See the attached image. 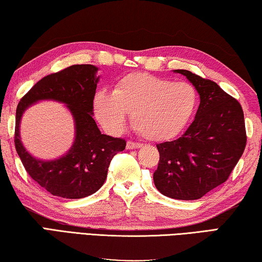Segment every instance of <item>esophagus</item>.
<instances>
[{
  "mask_svg": "<svg viewBox=\"0 0 262 262\" xmlns=\"http://www.w3.org/2000/svg\"><path fill=\"white\" fill-rule=\"evenodd\" d=\"M140 147H141V144H139V143H135V141H131V140H128L126 143L127 149H136V148H140Z\"/></svg>",
  "mask_w": 262,
  "mask_h": 262,
  "instance_id": "obj_1",
  "label": "esophagus"
}]
</instances>
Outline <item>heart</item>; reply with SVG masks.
Wrapping results in <instances>:
<instances>
[{
  "mask_svg": "<svg viewBox=\"0 0 262 262\" xmlns=\"http://www.w3.org/2000/svg\"><path fill=\"white\" fill-rule=\"evenodd\" d=\"M95 117L105 131L116 135L126 123L145 139L168 141L181 135L198 107V92L186 81L175 82L146 72L123 77L112 94L99 91L93 101Z\"/></svg>",
  "mask_w": 262,
  "mask_h": 262,
  "instance_id": "heart-1",
  "label": "heart"
}]
</instances>
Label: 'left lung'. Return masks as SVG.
I'll list each match as a JSON object with an SVG mask.
<instances>
[{
  "label": "left lung",
  "instance_id": "8db88e82",
  "mask_svg": "<svg viewBox=\"0 0 262 262\" xmlns=\"http://www.w3.org/2000/svg\"><path fill=\"white\" fill-rule=\"evenodd\" d=\"M195 87L200 104L185 134L157 145L154 184L163 195L195 200L228 180L246 146L244 113L216 82L187 70H173Z\"/></svg>",
  "mask_w": 262,
  "mask_h": 262
}]
</instances>
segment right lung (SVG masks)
I'll return each mask as SVG.
<instances>
[{
  "mask_svg": "<svg viewBox=\"0 0 262 262\" xmlns=\"http://www.w3.org/2000/svg\"><path fill=\"white\" fill-rule=\"evenodd\" d=\"M91 64H76L46 76L19 101L16 112L15 145L29 175L50 194L80 199L95 193L107 178L115 154L125 149V140L101 135L93 118V100L100 77ZM63 103L75 124V140L71 149L54 160L33 157L20 139L21 117L27 107L39 100Z\"/></svg>",
  "mask_w": 262,
  "mask_h": 262,
  "instance_id": "add662e5",
  "label": "right lung"
}]
</instances>
